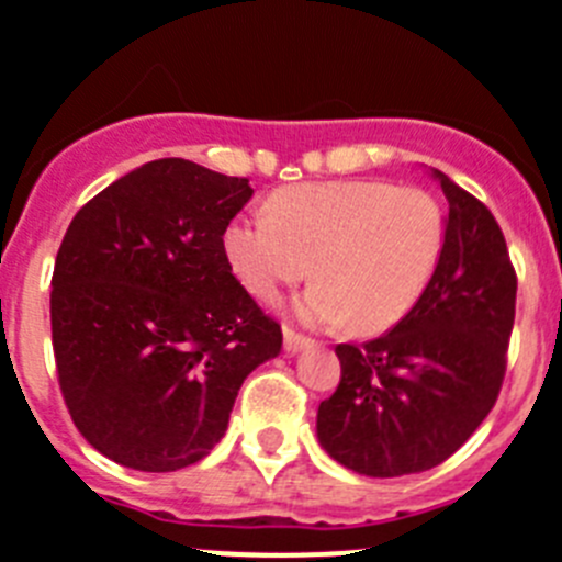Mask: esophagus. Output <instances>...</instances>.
Here are the masks:
<instances>
[{"label":"esophagus","mask_w":562,"mask_h":562,"mask_svg":"<svg viewBox=\"0 0 562 562\" xmlns=\"http://www.w3.org/2000/svg\"><path fill=\"white\" fill-rule=\"evenodd\" d=\"M310 346H313V340H310V337L299 335V331H293V329H285V351L288 353H299Z\"/></svg>","instance_id":"obj_1"}]
</instances>
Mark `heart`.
<instances>
[{
    "label": "heart",
    "instance_id": "b5f03b06",
    "mask_svg": "<svg viewBox=\"0 0 562 562\" xmlns=\"http://www.w3.org/2000/svg\"><path fill=\"white\" fill-rule=\"evenodd\" d=\"M448 241L445 211L417 187L381 181L299 183L271 194L269 214H241L222 249L252 296L277 302L310 274L299 302L310 324L375 335L406 318L431 285Z\"/></svg>",
    "mask_w": 562,
    "mask_h": 562
}]
</instances>
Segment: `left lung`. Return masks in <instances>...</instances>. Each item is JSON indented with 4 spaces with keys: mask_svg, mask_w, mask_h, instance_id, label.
<instances>
[{
    "mask_svg": "<svg viewBox=\"0 0 562 562\" xmlns=\"http://www.w3.org/2000/svg\"><path fill=\"white\" fill-rule=\"evenodd\" d=\"M448 241L431 285L386 335L335 348L340 384L318 406V442L368 477L442 464L497 403L516 315V271L492 211L434 170Z\"/></svg>",
    "mask_w": 562,
    "mask_h": 562,
    "instance_id": "8db88e82",
    "label": "left lung"
}]
</instances>
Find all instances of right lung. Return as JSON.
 Listing matches in <instances>:
<instances>
[{
    "label": "right lung",
    "mask_w": 562,
    "mask_h": 562,
    "mask_svg": "<svg viewBox=\"0 0 562 562\" xmlns=\"http://www.w3.org/2000/svg\"><path fill=\"white\" fill-rule=\"evenodd\" d=\"M247 178L187 159L136 167L68 225L52 277L59 390L117 464L176 472L225 437L244 379L282 329L233 277L222 236Z\"/></svg>",
    "instance_id": "add662e5"
}]
</instances>
